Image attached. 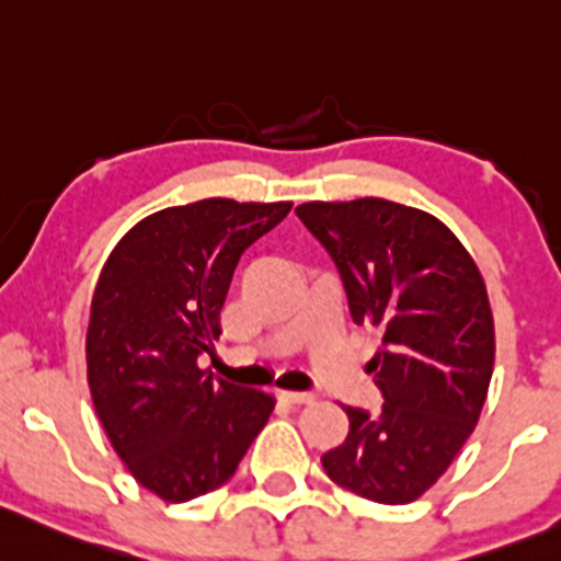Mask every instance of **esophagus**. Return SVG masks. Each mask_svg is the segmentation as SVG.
<instances>
[{
	"mask_svg": "<svg viewBox=\"0 0 561 561\" xmlns=\"http://www.w3.org/2000/svg\"><path fill=\"white\" fill-rule=\"evenodd\" d=\"M276 398L290 405H311L317 400L311 392H276Z\"/></svg>",
	"mask_w": 561,
	"mask_h": 561,
	"instance_id": "1",
	"label": "esophagus"
}]
</instances>
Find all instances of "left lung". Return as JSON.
Instances as JSON below:
<instances>
[{
  "label": "left lung",
  "mask_w": 561,
  "mask_h": 561,
  "mask_svg": "<svg viewBox=\"0 0 561 561\" xmlns=\"http://www.w3.org/2000/svg\"><path fill=\"white\" fill-rule=\"evenodd\" d=\"M296 211L339 265L352 320L381 335L365 370L385 405H344L350 433L322 468L365 500L414 503L470 438L492 381L494 320L479 265L414 206L355 198Z\"/></svg>",
  "instance_id": "left-lung-1"
}]
</instances>
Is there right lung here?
Returning <instances> with one entry per match:
<instances>
[{"label": "right lung", "mask_w": 561, "mask_h": 561, "mask_svg": "<svg viewBox=\"0 0 561 561\" xmlns=\"http://www.w3.org/2000/svg\"><path fill=\"white\" fill-rule=\"evenodd\" d=\"M290 206H169L123 236L99 274L85 333L93 409L128 473L167 503L222 486L274 411L261 389L211 379L198 355L220 335L241 252Z\"/></svg>", "instance_id": "add662e5"}]
</instances>
